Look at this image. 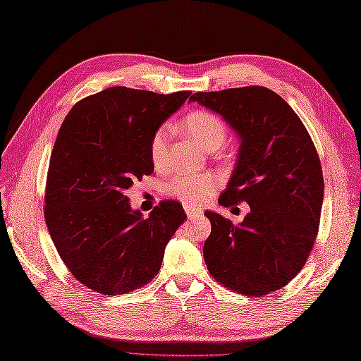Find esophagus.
I'll return each mask as SVG.
<instances>
[{"mask_svg": "<svg viewBox=\"0 0 361 361\" xmlns=\"http://www.w3.org/2000/svg\"><path fill=\"white\" fill-rule=\"evenodd\" d=\"M185 212L188 214V218H195V216H199L202 213L199 208H192V207H189V205H185Z\"/></svg>", "mask_w": 361, "mask_h": 361, "instance_id": "esophagus-1", "label": "esophagus"}]
</instances>
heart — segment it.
<instances>
[{
    "label": "heart",
    "mask_w": 361,
    "mask_h": 361,
    "mask_svg": "<svg viewBox=\"0 0 361 361\" xmlns=\"http://www.w3.org/2000/svg\"><path fill=\"white\" fill-rule=\"evenodd\" d=\"M183 128L192 139L209 152L224 145L228 135L226 121L219 115L209 110H192L183 118ZM169 134L166 128L154 130L149 140V158L156 169H162L167 162ZM219 185V180L214 175H181L175 176L166 185L167 195L178 199L191 207L202 205Z\"/></svg>",
    "instance_id": "heart-1"
}]
</instances>
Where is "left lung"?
I'll return each mask as SVG.
<instances>
[{
	"mask_svg": "<svg viewBox=\"0 0 361 361\" xmlns=\"http://www.w3.org/2000/svg\"><path fill=\"white\" fill-rule=\"evenodd\" d=\"M189 101L222 115L238 133L237 166L218 202L251 208L240 226L205 213L208 271L246 297L279 290L305 267L319 232L324 175L311 135L283 97L259 85L199 91Z\"/></svg>",
	"mask_w": 361,
	"mask_h": 361,
	"instance_id": "8db88e82",
	"label": "left lung"
}]
</instances>
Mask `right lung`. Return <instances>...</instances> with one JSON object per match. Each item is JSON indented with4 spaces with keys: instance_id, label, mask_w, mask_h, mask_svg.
<instances>
[{
    "instance_id": "obj_1",
    "label": "right lung",
    "mask_w": 361,
    "mask_h": 361,
    "mask_svg": "<svg viewBox=\"0 0 361 361\" xmlns=\"http://www.w3.org/2000/svg\"><path fill=\"white\" fill-rule=\"evenodd\" d=\"M189 96L112 87L83 97L64 118L50 156L44 218L64 265L88 289L128 293L159 273L185 209L164 200L145 219L126 194L153 173L152 135Z\"/></svg>"
}]
</instances>
